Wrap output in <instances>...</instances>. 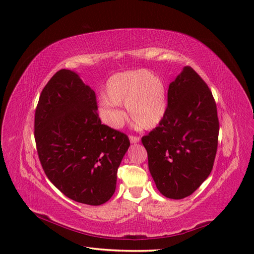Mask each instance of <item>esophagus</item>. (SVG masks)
Masks as SVG:
<instances>
[{
    "instance_id": "esophagus-1",
    "label": "esophagus",
    "mask_w": 254,
    "mask_h": 254,
    "mask_svg": "<svg viewBox=\"0 0 254 254\" xmlns=\"http://www.w3.org/2000/svg\"><path fill=\"white\" fill-rule=\"evenodd\" d=\"M130 142L132 144H137L139 142V137L138 136H134V135H131L130 136Z\"/></svg>"
}]
</instances>
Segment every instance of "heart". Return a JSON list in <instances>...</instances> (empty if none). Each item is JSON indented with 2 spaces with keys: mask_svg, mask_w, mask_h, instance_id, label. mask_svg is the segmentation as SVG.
Returning a JSON list of instances; mask_svg holds the SVG:
<instances>
[{
  "mask_svg": "<svg viewBox=\"0 0 254 254\" xmlns=\"http://www.w3.org/2000/svg\"><path fill=\"white\" fill-rule=\"evenodd\" d=\"M100 100V116L117 127L124 119L119 105L126 104L131 122L141 130H150L163 120L167 110L166 87L158 75L145 69L113 74L107 80Z\"/></svg>",
  "mask_w": 254,
  "mask_h": 254,
  "instance_id": "1",
  "label": "heart"
}]
</instances>
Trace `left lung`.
Instances as JSON below:
<instances>
[{"instance_id": "obj_1", "label": "left lung", "mask_w": 254, "mask_h": 254, "mask_svg": "<svg viewBox=\"0 0 254 254\" xmlns=\"http://www.w3.org/2000/svg\"><path fill=\"white\" fill-rule=\"evenodd\" d=\"M219 122L212 91L190 66L168 89V105L157 127L142 137L148 168L164 196L185 198L213 169Z\"/></svg>"}]
</instances>
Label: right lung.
<instances>
[{
  "label": "right lung",
  "instance_id": "add662e5",
  "mask_svg": "<svg viewBox=\"0 0 254 254\" xmlns=\"http://www.w3.org/2000/svg\"><path fill=\"white\" fill-rule=\"evenodd\" d=\"M95 91L79 75L60 69L42 89L35 113V139L42 168L75 202L101 205L117 187L130 146L124 133L101 124Z\"/></svg>",
  "mask_w": 254,
  "mask_h": 254
}]
</instances>
